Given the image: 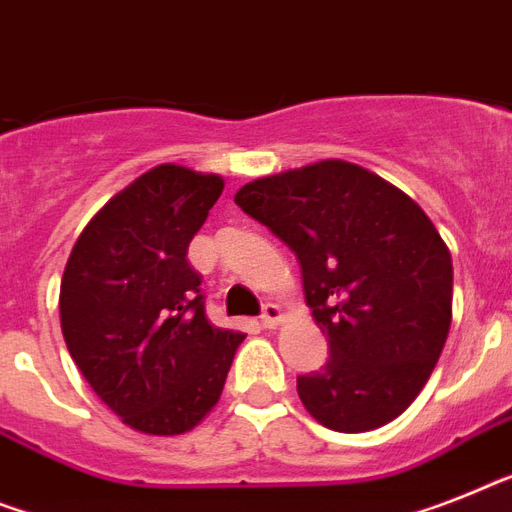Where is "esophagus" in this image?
I'll return each mask as SVG.
<instances>
[{"label": "esophagus", "mask_w": 512, "mask_h": 512, "mask_svg": "<svg viewBox=\"0 0 512 512\" xmlns=\"http://www.w3.org/2000/svg\"><path fill=\"white\" fill-rule=\"evenodd\" d=\"M282 322V308L274 306V303H264V311H261V327L274 329Z\"/></svg>", "instance_id": "esophagus-1"}]
</instances>
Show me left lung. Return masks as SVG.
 <instances>
[{
	"instance_id": "obj_1",
	"label": "left lung",
	"mask_w": 512,
	"mask_h": 512,
	"mask_svg": "<svg viewBox=\"0 0 512 512\" xmlns=\"http://www.w3.org/2000/svg\"><path fill=\"white\" fill-rule=\"evenodd\" d=\"M235 204L298 256L329 340L322 369L298 377L306 411L345 434L390 424L432 377L453 322V259L432 219L342 159L259 177Z\"/></svg>"
}]
</instances>
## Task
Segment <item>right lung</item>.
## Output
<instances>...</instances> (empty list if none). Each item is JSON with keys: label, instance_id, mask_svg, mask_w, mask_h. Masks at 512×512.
Wrapping results in <instances>:
<instances>
[{"label": "right lung", "instance_id": "obj_1", "mask_svg": "<svg viewBox=\"0 0 512 512\" xmlns=\"http://www.w3.org/2000/svg\"><path fill=\"white\" fill-rule=\"evenodd\" d=\"M225 180L159 164L83 227L59 285V322L86 382L143 434L190 432L217 405L243 332L206 319L188 246Z\"/></svg>", "mask_w": 512, "mask_h": 512}]
</instances>
